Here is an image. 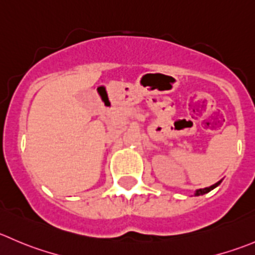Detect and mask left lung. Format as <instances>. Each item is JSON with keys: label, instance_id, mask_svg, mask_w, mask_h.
Listing matches in <instances>:
<instances>
[{"label": "left lung", "instance_id": "left-lung-1", "mask_svg": "<svg viewBox=\"0 0 255 255\" xmlns=\"http://www.w3.org/2000/svg\"><path fill=\"white\" fill-rule=\"evenodd\" d=\"M219 183H221V182H217L216 184L211 185V187L203 188V189H198V190H197V192H196V196H201V194H206V193H208V192H211V190L213 189V188H216L217 185L219 184Z\"/></svg>", "mask_w": 255, "mask_h": 255}]
</instances>
